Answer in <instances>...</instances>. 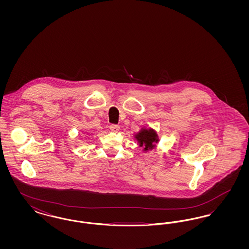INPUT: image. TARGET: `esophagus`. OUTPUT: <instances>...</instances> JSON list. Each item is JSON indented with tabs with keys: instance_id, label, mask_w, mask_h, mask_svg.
Segmentation results:
<instances>
[{
	"instance_id": "esophagus-1",
	"label": "esophagus",
	"mask_w": 249,
	"mask_h": 249,
	"mask_svg": "<svg viewBox=\"0 0 249 249\" xmlns=\"http://www.w3.org/2000/svg\"><path fill=\"white\" fill-rule=\"evenodd\" d=\"M110 130H111V131H113V132H118L119 130V125L112 124V125L110 126Z\"/></svg>"
}]
</instances>
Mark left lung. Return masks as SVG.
<instances>
[{
	"instance_id": "1",
	"label": "left lung",
	"mask_w": 249,
	"mask_h": 249,
	"mask_svg": "<svg viewBox=\"0 0 249 249\" xmlns=\"http://www.w3.org/2000/svg\"><path fill=\"white\" fill-rule=\"evenodd\" d=\"M134 138L138 142L140 147H142L144 152L152 150L159 142V136L156 130L150 128H142L139 132L134 135Z\"/></svg>"
}]
</instances>
